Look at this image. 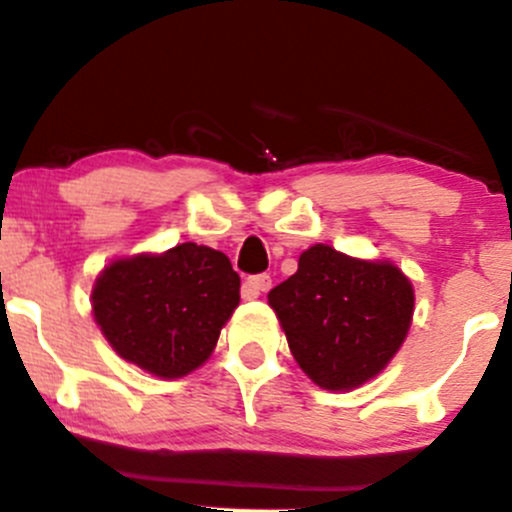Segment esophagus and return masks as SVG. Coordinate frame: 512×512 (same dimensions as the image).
<instances>
[{
    "label": "esophagus",
    "mask_w": 512,
    "mask_h": 512,
    "mask_svg": "<svg viewBox=\"0 0 512 512\" xmlns=\"http://www.w3.org/2000/svg\"><path fill=\"white\" fill-rule=\"evenodd\" d=\"M269 286H272V277H269V274H255V277H247L243 282V299L247 301L257 299V296H260L262 291H267Z\"/></svg>",
    "instance_id": "obj_1"
}]
</instances>
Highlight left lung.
<instances>
[{"label": "left lung", "mask_w": 512, "mask_h": 512, "mask_svg": "<svg viewBox=\"0 0 512 512\" xmlns=\"http://www.w3.org/2000/svg\"><path fill=\"white\" fill-rule=\"evenodd\" d=\"M303 374L325 391L379 376L413 323V284L391 260H359L316 243L267 294Z\"/></svg>", "instance_id": "left-lung-1"}]
</instances>
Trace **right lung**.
Segmentation results:
<instances>
[{
    "label": "right lung",
    "instance_id": "1",
    "mask_svg": "<svg viewBox=\"0 0 512 512\" xmlns=\"http://www.w3.org/2000/svg\"><path fill=\"white\" fill-rule=\"evenodd\" d=\"M238 303L240 277L228 257L196 243L116 257L92 286L101 335L157 379L199 369Z\"/></svg>",
    "mask_w": 512,
    "mask_h": 512
}]
</instances>
